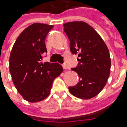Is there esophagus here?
Instances as JSON below:
<instances>
[{"instance_id": "esophagus-1", "label": "esophagus", "mask_w": 127, "mask_h": 127, "mask_svg": "<svg viewBox=\"0 0 127 127\" xmlns=\"http://www.w3.org/2000/svg\"><path fill=\"white\" fill-rule=\"evenodd\" d=\"M63 68H64V69H65V70H68V69H69V68H69V66H68L66 64H65V63L63 64Z\"/></svg>"}]
</instances>
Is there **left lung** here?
<instances>
[{
  "label": "left lung",
  "mask_w": 127,
  "mask_h": 127,
  "mask_svg": "<svg viewBox=\"0 0 127 127\" xmlns=\"http://www.w3.org/2000/svg\"><path fill=\"white\" fill-rule=\"evenodd\" d=\"M64 27L71 42V52L79 57L77 66L71 68L78 74L79 82L68 87V90L78 98L90 99L100 93L110 76L108 48L99 34L86 22H67Z\"/></svg>",
  "instance_id": "obj_1"
}]
</instances>
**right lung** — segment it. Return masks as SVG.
<instances>
[{
  "label": "right lung",
  "instance_id": "obj_1",
  "mask_svg": "<svg viewBox=\"0 0 127 127\" xmlns=\"http://www.w3.org/2000/svg\"><path fill=\"white\" fill-rule=\"evenodd\" d=\"M53 27L41 23L30 25L17 37L10 52L9 66L13 83L30 102L47 97L53 81L63 71L58 63L41 62L47 53L45 39Z\"/></svg>",
  "mask_w": 127,
  "mask_h": 127
}]
</instances>
